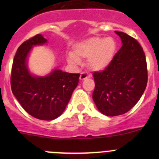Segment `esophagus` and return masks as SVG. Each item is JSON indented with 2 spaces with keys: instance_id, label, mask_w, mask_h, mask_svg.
I'll return each mask as SVG.
<instances>
[{
  "instance_id": "34e87169",
  "label": "esophagus",
  "mask_w": 159,
  "mask_h": 159,
  "mask_svg": "<svg viewBox=\"0 0 159 159\" xmlns=\"http://www.w3.org/2000/svg\"><path fill=\"white\" fill-rule=\"evenodd\" d=\"M88 77H89V76L87 75L86 73L83 72V73H81V74H80V80H84L88 79Z\"/></svg>"
}]
</instances>
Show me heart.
Masks as SVG:
<instances>
[{
    "instance_id": "b5f03b06",
    "label": "heart",
    "mask_w": 159,
    "mask_h": 159,
    "mask_svg": "<svg viewBox=\"0 0 159 159\" xmlns=\"http://www.w3.org/2000/svg\"><path fill=\"white\" fill-rule=\"evenodd\" d=\"M117 52V43L111 36L88 38L76 43L73 48V54L67 56V62L79 65L82 59H88L90 69L101 71L107 69L113 61Z\"/></svg>"
}]
</instances>
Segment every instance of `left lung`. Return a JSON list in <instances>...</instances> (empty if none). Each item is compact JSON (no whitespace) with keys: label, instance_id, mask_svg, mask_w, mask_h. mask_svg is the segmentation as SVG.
I'll list each match as a JSON object with an SVG mask.
<instances>
[{"label":"left lung","instance_id":"obj_1","mask_svg":"<svg viewBox=\"0 0 159 159\" xmlns=\"http://www.w3.org/2000/svg\"><path fill=\"white\" fill-rule=\"evenodd\" d=\"M123 46L111 65L94 72L92 99L98 110L107 116H120L139 100L147 84L145 53L136 40L127 33L115 31Z\"/></svg>","mask_w":159,"mask_h":159}]
</instances>
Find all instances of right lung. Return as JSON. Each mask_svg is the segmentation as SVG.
I'll use <instances>...</instances> for the list:
<instances>
[{
    "mask_svg": "<svg viewBox=\"0 0 159 159\" xmlns=\"http://www.w3.org/2000/svg\"><path fill=\"white\" fill-rule=\"evenodd\" d=\"M48 40L37 34L24 42L14 57L11 88L14 96L29 115L41 120H53L62 115L79 83L80 74L54 68L46 75L30 71L29 57L35 46Z\"/></svg>",
    "mask_w": 159,
    "mask_h": 159,
    "instance_id": "1",
    "label": "right lung"
}]
</instances>
